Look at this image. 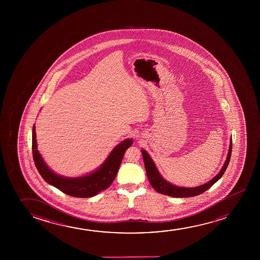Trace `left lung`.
<instances>
[{
    "instance_id": "8db88e82",
    "label": "left lung",
    "mask_w": 260,
    "mask_h": 260,
    "mask_svg": "<svg viewBox=\"0 0 260 260\" xmlns=\"http://www.w3.org/2000/svg\"><path fill=\"white\" fill-rule=\"evenodd\" d=\"M232 153V139L230 141V146L228 150V157L226 160L224 161L223 167L221 169L219 173L214 177L210 181L206 184L196 186V187H182V186H177V185H172L170 182L166 181L161 175L160 174L159 171L157 170L155 164L150 157L149 154L147 153L146 150H142L143 159H144V164L146 168V175L149 180L150 184L152 185L153 189L161 194L165 196H172V197H178V198H185V197H192V196H199L201 193L207 191L208 189L210 188L219 178L223 176L224 171L228 168L229 164V160L231 158Z\"/></svg>"
}]
</instances>
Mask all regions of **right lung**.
<instances>
[{
	"mask_svg": "<svg viewBox=\"0 0 260 260\" xmlns=\"http://www.w3.org/2000/svg\"><path fill=\"white\" fill-rule=\"evenodd\" d=\"M133 144L132 139H125L115 146L103 164L89 174L78 178H67L56 174L47 166L37 150L36 126L32 127V157L36 169L43 179L50 185L68 196L78 198H89L108 188L116 177L125 151Z\"/></svg>",
	"mask_w": 260,
	"mask_h": 260,
	"instance_id": "add662e5",
	"label": "right lung"
}]
</instances>
